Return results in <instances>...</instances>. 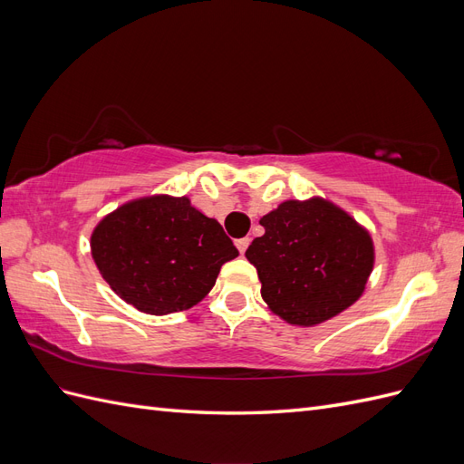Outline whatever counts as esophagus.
<instances>
[{"mask_svg": "<svg viewBox=\"0 0 464 464\" xmlns=\"http://www.w3.org/2000/svg\"><path fill=\"white\" fill-rule=\"evenodd\" d=\"M247 246H249V237H240V240H236V247L240 249V254H246Z\"/></svg>", "mask_w": 464, "mask_h": 464, "instance_id": "esophagus-1", "label": "esophagus"}]
</instances>
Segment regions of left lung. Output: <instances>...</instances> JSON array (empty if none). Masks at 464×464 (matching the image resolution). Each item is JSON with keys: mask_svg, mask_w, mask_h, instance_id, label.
I'll return each instance as SVG.
<instances>
[{"mask_svg": "<svg viewBox=\"0 0 464 464\" xmlns=\"http://www.w3.org/2000/svg\"><path fill=\"white\" fill-rule=\"evenodd\" d=\"M265 228L246 251L261 296L292 325L312 327L344 312L366 288L373 242L333 203L285 201L259 220Z\"/></svg>", "mask_w": 464, "mask_h": 464, "instance_id": "left-lung-1", "label": "left lung"}]
</instances>
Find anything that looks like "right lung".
<instances>
[{
  "instance_id": "obj_1",
  "label": "right lung",
  "mask_w": 464,
  "mask_h": 464,
  "mask_svg": "<svg viewBox=\"0 0 464 464\" xmlns=\"http://www.w3.org/2000/svg\"><path fill=\"white\" fill-rule=\"evenodd\" d=\"M91 251L110 288L152 315L189 310L215 286L220 266L237 257L215 218L170 195L135 199L104 217Z\"/></svg>"
}]
</instances>
